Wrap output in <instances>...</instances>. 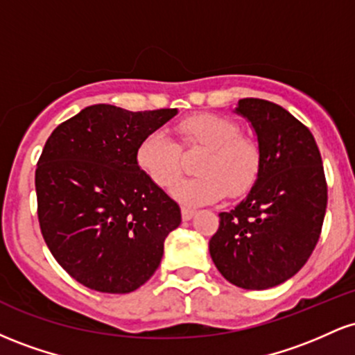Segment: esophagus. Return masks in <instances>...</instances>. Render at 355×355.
<instances>
[{"instance_id": "esophagus-1", "label": "esophagus", "mask_w": 355, "mask_h": 355, "mask_svg": "<svg viewBox=\"0 0 355 355\" xmlns=\"http://www.w3.org/2000/svg\"><path fill=\"white\" fill-rule=\"evenodd\" d=\"M193 215H195V210L193 209H189V207H183V209H182V218L185 220V222H187V220H190L191 217H193Z\"/></svg>"}]
</instances>
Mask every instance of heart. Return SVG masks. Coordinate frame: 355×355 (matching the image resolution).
Masks as SVG:
<instances>
[{
    "instance_id": "1",
    "label": "heart",
    "mask_w": 355,
    "mask_h": 355,
    "mask_svg": "<svg viewBox=\"0 0 355 355\" xmlns=\"http://www.w3.org/2000/svg\"><path fill=\"white\" fill-rule=\"evenodd\" d=\"M183 144L207 148L197 164V177L180 180L172 195L187 207L217 202L229 191L239 197L250 189L260 168L259 146L242 137L237 121L214 113L185 118L178 125ZM137 164L162 189L172 187L182 172V150L164 130L148 133L138 144Z\"/></svg>"
}]
</instances>
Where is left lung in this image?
<instances>
[{"label":"left lung","instance_id":"1","mask_svg":"<svg viewBox=\"0 0 355 355\" xmlns=\"http://www.w3.org/2000/svg\"><path fill=\"white\" fill-rule=\"evenodd\" d=\"M234 112L254 130L260 168L247 197L218 215L209 250L230 284L266 291L294 277L311 257L324 223L327 185L312 133L287 110L243 98Z\"/></svg>","mask_w":355,"mask_h":355}]
</instances>
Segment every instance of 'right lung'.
Segmentation results:
<instances>
[{
  "label": "right lung",
  "instance_id": "add662e5",
  "mask_svg": "<svg viewBox=\"0 0 355 355\" xmlns=\"http://www.w3.org/2000/svg\"><path fill=\"white\" fill-rule=\"evenodd\" d=\"M177 113L92 105L46 140L35 175L40 227L56 262L85 287L128 294L160 266L180 207L138 166L137 148Z\"/></svg>",
  "mask_w": 355,
  "mask_h": 355
}]
</instances>
